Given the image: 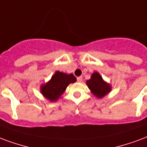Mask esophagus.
Instances as JSON below:
<instances>
[{"mask_svg":"<svg viewBox=\"0 0 147 147\" xmlns=\"http://www.w3.org/2000/svg\"><path fill=\"white\" fill-rule=\"evenodd\" d=\"M77 81H78V82H82V76L78 77V78H77Z\"/></svg>","mask_w":147,"mask_h":147,"instance_id":"1","label":"esophagus"}]
</instances>
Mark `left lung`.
<instances>
[{"instance_id": "left-lung-1", "label": "left lung", "mask_w": 147, "mask_h": 147, "mask_svg": "<svg viewBox=\"0 0 147 147\" xmlns=\"http://www.w3.org/2000/svg\"><path fill=\"white\" fill-rule=\"evenodd\" d=\"M86 85L96 98H102L112 90L110 84L106 82L98 71L92 74L91 78L86 81Z\"/></svg>"}]
</instances>
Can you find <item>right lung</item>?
Returning <instances> with one entry per match:
<instances>
[{
    "label": "right lung",
    "instance_id": "add662e5",
    "mask_svg": "<svg viewBox=\"0 0 147 147\" xmlns=\"http://www.w3.org/2000/svg\"><path fill=\"white\" fill-rule=\"evenodd\" d=\"M76 82L73 74H66L56 71L51 79L40 87L41 94L50 102H56L66 90L69 84Z\"/></svg>",
    "mask_w": 147,
    "mask_h": 147
}]
</instances>
